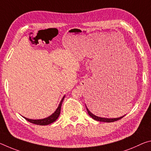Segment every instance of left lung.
Masks as SVG:
<instances>
[{
    "mask_svg": "<svg viewBox=\"0 0 151 151\" xmlns=\"http://www.w3.org/2000/svg\"><path fill=\"white\" fill-rule=\"evenodd\" d=\"M86 111L88 112V115L91 116L92 118L93 119L96 120L97 121H100V122H114V121H118L119 119H121L122 117H124V116H122L121 117H119V118H115V119H107V118H102V117H99L96 115H94L93 114L92 112H91V111H89V110L87 109V107L86 106Z\"/></svg>",
    "mask_w": 151,
    "mask_h": 151,
    "instance_id": "left-lung-1",
    "label": "left lung"
}]
</instances>
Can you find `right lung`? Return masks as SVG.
I'll use <instances>...</instances> for the list:
<instances>
[{"label": "right lung", "instance_id": "right-lung-1", "mask_svg": "<svg viewBox=\"0 0 151 151\" xmlns=\"http://www.w3.org/2000/svg\"><path fill=\"white\" fill-rule=\"evenodd\" d=\"M65 96H64L63 97V99L60 101L59 105H58V108L57 109V110H56L54 113H53L52 114H51L50 116L47 117V118H45V119H42L34 120V119H27V118H26V117H24V116L23 117L27 120V121H28L30 122H31V123L38 124V125H48L49 124L52 123V122H54L56 121V120H57L58 118V116H59V115H60L61 105H62L63 101L64 100V99H65Z\"/></svg>", "mask_w": 151, "mask_h": 151}]
</instances>
